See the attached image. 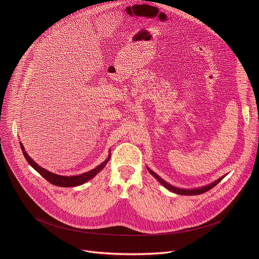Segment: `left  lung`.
Masks as SVG:
<instances>
[{
  "label": "left lung",
  "mask_w": 259,
  "mask_h": 259,
  "mask_svg": "<svg viewBox=\"0 0 259 259\" xmlns=\"http://www.w3.org/2000/svg\"><path fill=\"white\" fill-rule=\"evenodd\" d=\"M148 171H149L161 185H163L165 188H167L168 190H170V191H172V192H175V193L182 194V195H197V194H201V193H203V192H206V191H208L209 189H211L212 187H214L219 183H221L222 179H223V178H222V179L218 180L217 182L212 183L211 185H206V186H203V187H199V188H195V189H182V188H178V187H175V186H172V185H168L167 183H165L162 179H160L155 172H153V171L150 170L149 168H148Z\"/></svg>",
  "instance_id": "1"
}]
</instances>
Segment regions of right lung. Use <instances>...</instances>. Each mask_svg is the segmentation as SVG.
Wrapping results in <instances>:
<instances>
[{
    "instance_id": "right-lung-1",
    "label": "right lung",
    "mask_w": 259,
    "mask_h": 259,
    "mask_svg": "<svg viewBox=\"0 0 259 259\" xmlns=\"http://www.w3.org/2000/svg\"><path fill=\"white\" fill-rule=\"evenodd\" d=\"M20 146H21V148L23 150V153H24V156H25L26 160L30 163V165H32V167H34L44 179H46L52 185L62 186V187L76 186V185H83L84 183L89 182L94 177H96V175L99 174L106 166V164L108 163V161L110 160V157H111V153H110L109 157L102 164H100L99 166H97L96 168H94V169H92L88 172H84V174L79 175V176H74V177H63V176H58V175H55L53 172H50V171L44 169L42 167H40L39 165H37V163L29 156V154L25 151L24 146L22 144H20Z\"/></svg>"
}]
</instances>
